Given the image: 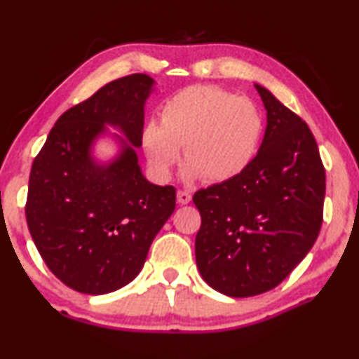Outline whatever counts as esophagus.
Wrapping results in <instances>:
<instances>
[{"label": "esophagus", "instance_id": "obj_1", "mask_svg": "<svg viewBox=\"0 0 359 359\" xmlns=\"http://www.w3.org/2000/svg\"><path fill=\"white\" fill-rule=\"evenodd\" d=\"M190 200H191V191H189V190H179L177 191V201L180 205L190 203Z\"/></svg>", "mask_w": 359, "mask_h": 359}]
</instances>
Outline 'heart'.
Listing matches in <instances>:
<instances>
[{"label": "heart", "instance_id": "heart-1", "mask_svg": "<svg viewBox=\"0 0 359 359\" xmlns=\"http://www.w3.org/2000/svg\"><path fill=\"white\" fill-rule=\"evenodd\" d=\"M161 120H149L141 144L151 169L168 179L180 161L187 179L210 184L244 172L259 151L264 118L250 99L213 84H194L174 93L161 107Z\"/></svg>", "mask_w": 359, "mask_h": 359}]
</instances>
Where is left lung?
I'll list each match as a JSON object with an SVG mask.
<instances>
[{"instance_id":"left-lung-1","label":"left lung","mask_w":359,"mask_h":359,"mask_svg":"<svg viewBox=\"0 0 359 359\" xmlns=\"http://www.w3.org/2000/svg\"><path fill=\"white\" fill-rule=\"evenodd\" d=\"M266 109L259 153L239 177L200 189L196 266L213 290H273L312 249L324 221L325 169L304 120L255 84Z\"/></svg>"}]
</instances>
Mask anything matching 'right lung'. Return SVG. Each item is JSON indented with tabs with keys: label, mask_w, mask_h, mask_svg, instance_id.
Segmentation results:
<instances>
[{
	"label": "right lung",
	"mask_w": 359,
	"mask_h": 359,
	"mask_svg": "<svg viewBox=\"0 0 359 359\" xmlns=\"http://www.w3.org/2000/svg\"><path fill=\"white\" fill-rule=\"evenodd\" d=\"M153 83L148 74H128L68 109L32 163L30 236L48 270L79 292L105 294L128 285L174 213L175 189L149 184L130 144L109 165H97L89 154L105 123L141 146Z\"/></svg>",
	"instance_id": "add662e5"
}]
</instances>
